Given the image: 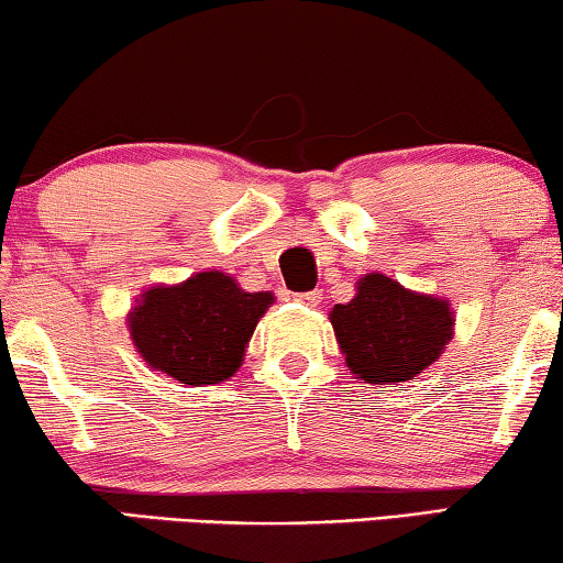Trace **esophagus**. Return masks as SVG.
<instances>
[{"label":"esophagus","instance_id":"obj_1","mask_svg":"<svg viewBox=\"0 0 563 563\" xmlns=\"http://www.w3.org/2000/svg\"><path fill=\"white\" fill-rule=\"evenodd\" d=\"M295 301H299V305H305V307H317L322 301V291L320 289L299 291V295H295Z\"/></svg>","mask_w":563,"mask_h":563}]
</instances>
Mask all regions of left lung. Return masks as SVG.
I'll return each mask as SVG.
<instances>
[{"label":"left lung","instance_id":"left-lung-1","mask_svg":"<svg viewBox=\"0 0 563 563\" xmlns=\"http://www.w3.org/2000/svg\"><path fill=\"white\" fill-rule=\"evenodd\" d=\"M345 368L373 386H398L439 361L454 335L450 299L406 289L373 272L355 282V297L330 312Z\"/></svg>","mask_w":563,"mask_h":563}]
</instances>
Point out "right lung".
Here are the masks:
<instances>
[{"label":"right lung","instance_id":"obj_1","mask_svg":"<svg viewBox=\"0 0 563 563\" xmlns=\"http://www.w3.org/2000/svg\"><path fill=\"white\" fill-rule=\"evenodd\" d=\"M272 305V291H246L231 274L210 268L180 284L144 289L129 309L126 328L152 371L185 386H213L241 368Z\"/></svg>","mask_w":563,"mask_h":563}]
</instances>
